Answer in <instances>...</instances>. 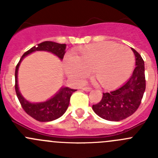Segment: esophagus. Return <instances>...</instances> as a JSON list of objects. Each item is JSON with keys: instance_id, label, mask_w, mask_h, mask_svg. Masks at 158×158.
Returning a JSON list of instances; mask_svg holds the SVG:
<instances>
[{"instance_id": "1", "label": "esophagus", "mask_w": 158, "mask_h": 158, "mask_svg": "<svg viewBox=\"0 0 158 158\" xmlns=\"http://www.w3.org/2000/svg\"><path fill=\"white\" fill-rule=\"evenodd\" d=\"M82 89L85 91H90L91 90V88H90V87H84Z\"/></svg>"}]
</instances>
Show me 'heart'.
I'll return each mask as SVG.
<instances>
[{"label":"heart","mask_w":158,"mask_h":158,"mask_svg":"<svg viewBox=\"0 0 158 158\" xmlns=\"http://www.w3.org/2000/svg\"><path fill=\"white\" fill-rule=\"evenodd\" d=\"M134 55L129 47L112 42L87 46L73 56L65 58L69 77L82 82L93 71L94 79L105 88L123 85L130 77L134 67Z\"/></svg>","instance_id":"obj_1"}]
</instances>
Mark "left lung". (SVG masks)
Returning <instances> with one entry per match:
<instances>
[{"mask_svg":"<svg viewBox=\"0 0 158 158\" xmlns=\"http://www.w3.org/2000/svg\"><path fill=\"white\" fill-rule=\"evenodd\" d=\"M136 57V67L131 77L123 86L109 92L103 93L102 100L93 105L94 112L109 121H121L133 115L141 103L146 89L144 61L132 48Z\"/></svg>","mask_w":158,"mask_h":158,"instance_id":"8db88e82","label":"left lung"}]
</instances>
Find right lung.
Instances as JSON below:
<instances>
[{
  "instance_id": "obj_1",
  "label": "right lung",
  "mask_w": 158,
  "mask_h": 158,
  "mask_svg": "<svg viewBox=\"0 0 158 158\" xmlns=\"http://www.w3.org/2000/svg\"><path fill=\"white\" fill-rule=\"evenodd\" d=\"M40 50L52 52L57 56L60 59L63 60L66 52V44H60L54 42L46 41L38 44L37 46H33L29 50L25 52L16 66L15 88L21 106L28 115L35 118L37 121L49 122L60 118L65 113L70 103V97L77 90L69 88H63L54 97L41 103H31L22 97L19 92V86H18V70L20 63L22 62L23 58H25L29 53Z\"/></svg>"
}]
</instances>
